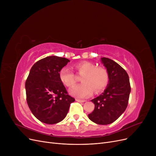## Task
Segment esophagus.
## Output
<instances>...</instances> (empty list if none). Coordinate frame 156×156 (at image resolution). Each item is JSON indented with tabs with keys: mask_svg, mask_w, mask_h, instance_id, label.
<instances>
[{
	"mask_svg": "<svg viewBox=\"0 0 156 156\" xmlns=\"http://www.w3.org/2000/svg\"><path fill=\"white\" fill-rule=\"evenodd\" d=\"M76 100L77 101H78V102H81V103H83V102H84L85 101V100H79V99H76Z\"/></svg>",
	"mask_w": 156,
	"mask_h": 156,
	"instance_id": "34e87169",
	"label": "esophagus"
}]
</instances>
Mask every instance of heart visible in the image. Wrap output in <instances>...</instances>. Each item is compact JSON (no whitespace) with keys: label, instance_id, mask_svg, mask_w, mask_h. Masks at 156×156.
Masks as SVG:
<instances>
[{"label":"heart","instance_id":"heart-1","mask_svg":"<svg viewBox=\"0 0 156 156\" xmlns=\"http://www.w3.org/2000/svg\"><path fill=\"white\" fill-rule=\"evenodd\" d=\"M76 73L81 75V81L70 90L72 96L86 98L93 92L99 93L103 91L109 82V73L108 70L102 66H97L96 64L88 61L79 62L73 66ZM59 78L65 86L72 88L77 83V79L74 73L69 68L64 67L60 70Z\"/></svg>","mask_w":156,"mask_h":156}]
</instances>
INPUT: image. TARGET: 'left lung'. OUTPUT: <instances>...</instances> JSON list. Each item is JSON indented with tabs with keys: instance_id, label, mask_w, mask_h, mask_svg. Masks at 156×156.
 <instances>
[{
	"instance_id": "left-lung-1",
	"label": "left lung",
	"mask_w": 156,
	"mask_h": 156,
	"mask_svg": "<svg viewBox=\"0 0 156 156\" xmlns=\"http://www.w3.org/2000/svg\"><path fill=\"white\" fill-rule=\"evenodd\" d=\"M101 60L109 73V82L104 92L91 100L95 108L88 118L96 124L107 125L116 120L125 111L131 86L128 75L123 68L110 58L103 57Z\"/></svg>"
}]
</instances>
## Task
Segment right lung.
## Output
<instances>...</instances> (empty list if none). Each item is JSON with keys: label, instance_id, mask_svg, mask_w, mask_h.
Here are the masks:
<instances>
[{"label": "right lung", "instance_id": "add662e5", "mask_svg": "<svg viewBox=\"0 0 156 156\" xmlns=\"http://www.w3.org/2000/svg\"><path fill=\"white\" fill-rule=\"evenodd\" d=\"M69 62L56 56L42 58L32 66L26 80L27 104L36 119L44 123L62 121L75 101L59 78L60 70Z\"/></svg>", "mask_w": 156, "mask_h": 156}]
</instances>
